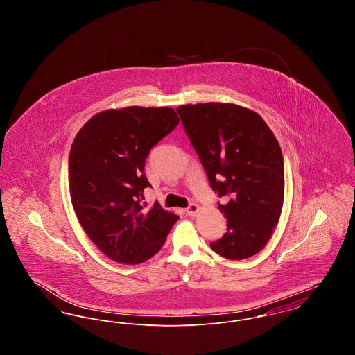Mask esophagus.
I'll list each match as a JSON object with an SVG mask.
<instances>
[{
    "label": "esophagus",
    "mask_w": 355,
    "mask_h": 355,
    "mask_svg": "<svg viewBox=\"0 0 355 355\" xmlns=\"http://www.w3.org/2000/svg\"><path fill=\"white\" fill-rule=\"evenodd\" d=\"M198 211H200V206H198L197 203H190V205L186 207V213H187V216H190V217L197 216Z\"/></svg>",
    "instance_id": "obj_1"
}]
</instances>
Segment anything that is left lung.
<instances>
[{
  "mask_svg": "<svg viewBox=\"0 0 355 355\" xmlns=\"http://www.w3.org/2000/svg\"><path fill=\"white\" fill-rule=\"evenodd\" d=\"M218 203L227 232L210 248L227 259L259 253L277 226L285 194L284 157L277 138L255 112L233 103L177 107Z\"/></svg>",
  "mask_w": 355,
  "mask_h": 355,
  "instance_id": "left-lung-1",
  "label": "left lung"
}]
</instances>
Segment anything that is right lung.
I'll use <instances>...</instances> for the list:
<instances>
[{"label": "right lung", "instance_id": "obj_1", "mask_svg": "<svg viewBox=\"0 0 355 355\" xmlns=\"http://www.w3.org/2000/svg\"><path fill=\"white\" fill-rule=\"evenodd\" d=\"M180 123L171 107L105 110L77 133L69 155L70 198L85 233L116 262L137 265L164 246L178 216L142 203L145 161Z\"/></svg>", "mask_w": 355, "mask_h": 355}]
</instances>
